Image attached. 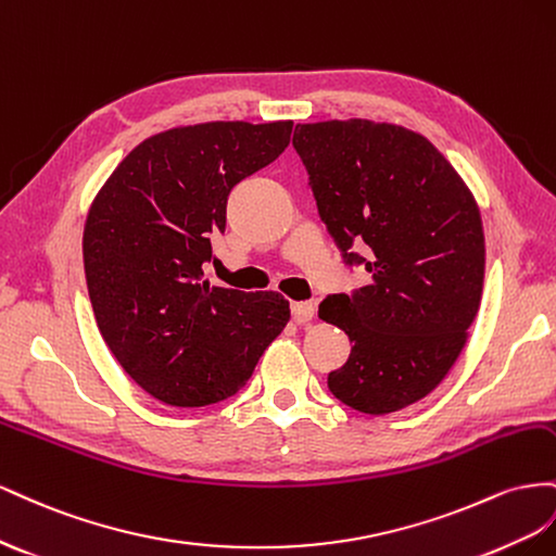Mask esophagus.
<instances>
[{
  "instance_id": "esophagus-1",
  "label": "esophagus",
  "mask_w": 556,
  "mask_h": 556,
  "mask_svg": "<svg viewBox=\"0 0 556 556\" xmlns=\"http://www.w3.org/2000/svg\"><path fill=\"white\" fill-rule=\"evenodd\" d=\"M291 314H293V319H295L298 324L312 321L314 314H316V305L312 303V300H305V303H293V305H291Z\"/></svg>"
}]
</instances>
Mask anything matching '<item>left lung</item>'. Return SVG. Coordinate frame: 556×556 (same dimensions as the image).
<instances>
[{
    "label": "left lung",
    "instance_id": "1",
    "mask_svg": "<svg viewBox=\"0 0 556 556\" xmlns=\"http://www.w3.org/2000/svg\"><path fill=\"white\" fill-rule=\"evenodd\" d=\"M293 147L344 261L372 275L319 305L354 344L328 389L366 415L399 412L445 379L468 340L484 283L480 207L447 157L403 125L298 123Z\"/></svg>",
    "mask_w": 556,
    "mask_h": 556
}]
</instances>
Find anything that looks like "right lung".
<instances>
[{"label": "right lung", "mask_w": 556, "mask_h": 556, "mask_svg": "<svg viewBox=\"0 0 556 556\" xmlns=\"http://www.w3.org/2000/svg\"><path fill=\"white\" fill-rule=\"evenodd\" d=\"M293 121L179 125L141 141L94 195L84 267L111 354L155 401L230 399L291 319L277 291L212 287L210 237L226 230L235 184L281 155Z\"/></svg>", "instance_id": "1"}]
</instances>
